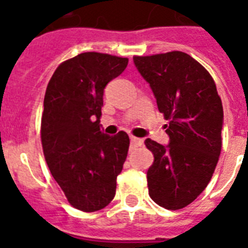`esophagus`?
Wrapping results in <instances>:
<instances>
[{
  "mask_svg": "<svg viewBox=\"0 0 248 248\" xmlns=\"http://www.w3.org/2000/svg\"><path fill=\"white\" fill-rule=\"evenodd\" d=\"M131 143H132L135 147H141V146H143V139H139V137H133L131 136Z\"/></svg>",
  "mask_w": 248,
  "mask_h": 248,
  "instance_id": "esophagus-1",
  "label": "esophagus"
}]
</instances>
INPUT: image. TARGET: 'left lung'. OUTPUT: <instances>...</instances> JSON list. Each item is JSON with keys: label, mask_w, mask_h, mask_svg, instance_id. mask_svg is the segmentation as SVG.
<instances>
[{"label": "left lung", "mask_w": 248, "mask_h": 248, "mask_svg": "<svg viewBox=\"0 0 248 248\" xmlns=\"http://www.w3.org/2000/svg\"><path fill=\"white\" fill-rule=\"evenodd\" d=\"M133 63L169 121V145L145 141L155 157L147 171L148 195L161 207L180 210L214 175L222 147V102L208 71L187 53L135 56Z\"/></svg>", "instance_id": "8db88e82"}]
</instances>
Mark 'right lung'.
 I'll return each mask as SVG.
<instances>
[{"label": "right lung", "mask_w": 248, "mask_h": 248, "mask_svg": "<svg viewBox=\"0 0 248 248\" xmlns=\"http://www.w3.org/2000/svg\"><path fill=\"white\" fill-rule=\"evenodd\" d=\"M128 59L85 52L62 62L47 85L41 141L51 175L71 206L102 210L113 200L130 139L124 131H101L103 90L120 76Z\"/></svg>", "instance_id": "1"}]
</instances>
